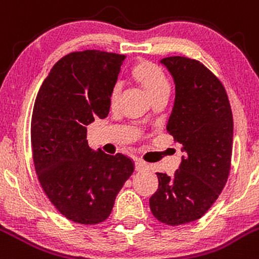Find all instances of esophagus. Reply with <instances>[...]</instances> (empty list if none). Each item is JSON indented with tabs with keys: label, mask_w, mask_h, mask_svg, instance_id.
<instances>
[{
	"label": "esophagus",
	"mask_w": 259,
	"mask_h": 259,
	"mask_svg": "<svg viewBox=\"0 0 259 259\" xmlns=\"http://www.w3.org/2000/svg\"><path fill=\"white\" fill-rule=\"evenodd\" d=\"M149 168V165L146 164V162L141 161V160H138V161H135V170L138 171V172H141V171H145Z\"/></svg>",
	"instance_id": "1"
}]
</instances>
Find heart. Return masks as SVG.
I'll list each match as a JSON object with an SVG mask.
<instances>
[{"label":"heart","instance_id":"obj_1","mask_svg":"<svg viewBox=\"0 0 259 259\" xmlns=\"http://www.w3.org/2000/svg\"><path fill=\"white\" fill-rule=\"evenodd\" d=\"M132 77L146 89L152 99L166 95L168 97L171 91L170 80L167 74L159 64L150 61H140L132 68ZM121 95V84L119 81L111 85L109 93V107L110 109H116L119 105Z\"/></svg>","mask_w":259,"mask_h":259}]
</instances>
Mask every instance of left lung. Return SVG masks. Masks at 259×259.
I'll return each mask as SVG.
<instances>
[{"label": "left lung", "mask_w": 259, "mask_h": 259, "mask_svg": "<svg viewBox=\"0 0 259 259\" xmlns=\"http://www.w3.org/2000/svg\"><path fill=\"white\" fill-rule=\"evenodd\" d=\"M161 62L176 88L166 130L184 156L172 178L157 172L150 209L160 222L179 226L201 219L222 192L231 170L233 118L225 87L205 64L184 56Z\"/></svg>", "instance_id": "8db88e82"}]
</instances>
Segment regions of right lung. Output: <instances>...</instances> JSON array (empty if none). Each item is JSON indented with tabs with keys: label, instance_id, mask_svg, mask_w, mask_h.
I'll return each instance as SVG.
<instances>
[{
	"label": "right lung",
	"instance_id": "add662e5",
	"mask_svg": "<svg viewBox=\"0 0 259 259\" xmlns=\"http://www.w3.org/2000/svg\"><path fill=\"white\" fill-rule=\"evenodd\" d=\"M126 57L98 50L59 59L40 85L31 120L34 170L52 205L69 221L108 219L134 164L122 154L94 152L87 126L109 114V93Z\"/></svg>",
	"mask_w": 259,
	"mask_h": 259
}]
</instances>
